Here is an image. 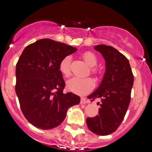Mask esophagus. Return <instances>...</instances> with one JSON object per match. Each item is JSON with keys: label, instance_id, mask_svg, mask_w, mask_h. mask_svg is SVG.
<instances>
[{"label": "esophagus", "instance_id": "esophagus-1", "mask_svg": "<svg viewBox=\"0 0 152 152\" xmlns=\"http://www.w3.org/2000/svg\"><path fill=\"white\" fill-rule=\"evenodd\" d=\"M87 103H88V101H87V99H86L85 98H82V99H81L80 104H87Z\"/></svg>", "mask_w": 152, "mask_h": 152}]
</instances>
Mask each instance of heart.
I'll list each match as a JSON object with an SVG mask.
<instances>
[{
  "instance_id": "b5f03b06",
  "label": "heart",
  "mask_w": 152,
  "mask_h": 152,
  "mask_svg": "<svg viewBox=\"0 0 152 152\" xmlns=\"http://www.w3.org/2000/svg\"><path fill=\"white\" fill-rule=\"evenodd\" d=\"M83 58L89 66L93 67L91 68L92 73L96 75L99 74V70L94 67L96 66L98 62V59L96 55L92 52L87 51L83 54ZM70 65H71V56H67L64 57L59 63V70L65 77L70 76V73H71ZM66 87L69 91L72 92L75 94L84 96L93 90L95 87V82L93 79L89 77H73L67 81Z\"/></svg>"
}]
</instances>
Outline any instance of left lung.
I'll return each mask as SVG.
<instances>
[{
	"mask_svg": "<svg viewBox=\"0 0 152 152\" xmlns=\"http://www.w3.org/2000/svg\"><path fill=\"white\" fill-rule=\"evenodd\" d=\"M94 49L105 59L106 70L101 85L87 96L91 101L101 99L99 115L87 118L86 122L92 132L108 135L123 121L131 100L134 76L129 60L117 49L105 45H98Z\"/></svg>",
	"mask_w": 152,
	"mask_h": 152,
	"instance_id": "left-lung-1",
	"label": "left lung"
}]
</instances>
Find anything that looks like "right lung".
Masks as SVG:
<instances>
[{"mask_svg":"<svg viewBox=\"0 0 152 152\" xmlns=\"http://www.w3.org/2000/svg\"><path fill=\"white\" fill-rule=\"evenodd\" d=\"M77 49L50 39H42L25 48L16 65L15 92L27 121L46 130L65 120L67 110L79 104L80 97L63 93L65 83L59 63Z\"/></svg>","mask_w":152,"mask_h":152,"instance_id":"1","label":"right lung"}]
</instances>
